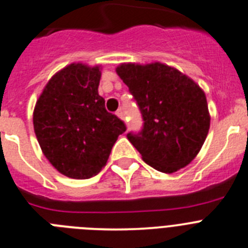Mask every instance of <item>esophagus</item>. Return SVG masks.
Listing matches in <instances>:
<instances>
[{
  "label": "esophagus",
  "instance_id": "34e87169",
  "mask_svg": "<svg viewBox=\"0 0 248 248\" xmlns=\"http://www.w3.org/2000/svg\"><path fill=\"white\" fill-rule=\"evenodd\" d=\"M116 115L121 120H124V110H122V108H119V110L116 111Z\"/></svg>",
  "mask_w": 248,
  "mask_h": 248
}]
</instances>
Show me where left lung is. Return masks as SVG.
I'll list each match as a JSON object with an SVG mask.
<instances>
[{"label":"left lung","mask_w":248,"mask_h":248,"mask_svg":"<svg viewBox=\"0 0 248 248\" xmlns=\"http://www.w3.org/2000/svg\"><path fill=\"white\" fill-rule=\"evenodd\" d=\"M140 108L143 128L127 138L143 160L161 172L188 165L210 126L205 94L191 78L170 66L124 63L116 68Z\"/></svg>","instance_id":"8db88e82"}]
</instances>
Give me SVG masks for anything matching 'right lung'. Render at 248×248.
Segmentation results:
<instances>
[{"label":"right lung","instance_id":"obj_1","mask_svg":"<svg viewBox=\"0 0 248 248\" xmlns=\"http://www.w3.org/2000/svg\"><path fill=\"white\" fill-rule=\"evenodd\" d=\"M99 66L72 63L48 80L34 108L33 124L44 155L71 179H90L108 163L126 124L108 112L98 93Z\"/></svg>","mask_w":248,"mask_h":248}]
</instances>
